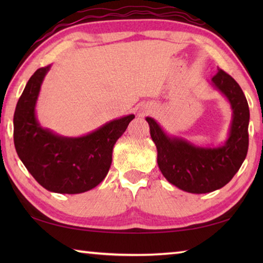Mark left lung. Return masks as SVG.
<instances>
[{
	"label": "left lung",
	"instance_id": "8db88e82",
	"mask_svg": "<svg viewBox=\"0 0 263 263\" xmlns=\"http://www.w3.org/2000/svg\"><path fill=\"white\" fill-rule=\"evenodd\" d=\"M211 84L230 103L232 121L224 142L199 146L172 136L152 117H146L158 151V166L169 183L190 194H206L222 188L237 174L248 151L249 108L242 89L224 70Z\"/></svg>",
	"mask_w": 263,
	"mask_h": 263
}]
</instances>
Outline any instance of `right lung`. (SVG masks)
I'll return each instance as SVG.
<instances>
[{"label": "right lung", "instance_id": "right-lung-1", "mask_svg": "<svg viewBox=\"0 0 263 263\" xmlns=\"http://www.w3.org/2000/svg\"><path fill=\"white\" fill-rule=\"evenodd\" d=\"M51 65L39 68L26 83L14 115V142L21 161L43 188L57 194H81L105 179L114 146L135 115L123 116L80 137L43 127L35 106Z\"/></svg>", "mask_w": 263, "mask_h": 263}]
</instances>
